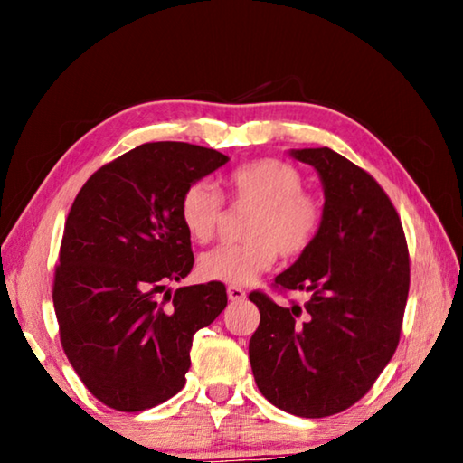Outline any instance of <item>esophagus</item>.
Returning <instances> with one entry per match:
<instances>
[{"instance_id": "esophagus-1", "label": "esophagus", "mask_w": 463, "mask_h": 463, "mask_svg": "<svg viewBox=\"0 0 463 463\" xmlns=\"http://www.w3.org/2000/svg\"><path fill=\"white\" fill-rule=\"evenodd\" d=\"M226 294H229V300H232V302H241V300H245V298H247L245 289L239 288V286H229Z\"/></svg>"}]
</instances>
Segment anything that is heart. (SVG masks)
Here are the masks:
<instances>
[{
  "label": "heart",
  "mask_w": 463,
  "mask_h": 463,
  "mask_svg": "<svg viewBox=\"0 0 463 463\" xmlns=\"http://www.w3.org/2000/svg\"><path fill=\"white\" fill-rule=\"evenodd\" d=\"M237 208H253L242 231L247 241L216 247L200 257L203 279L245 286L276 263L278 255L296 260L315 245L325 224V206L304 190L300 169L279 159H260L224 177ZM179 218L195 242L213 241L221 231L224 202L214 185L194 182L179 200Z\"/></svg>",
  "instance_id": "obj_1"
}]
</instances>
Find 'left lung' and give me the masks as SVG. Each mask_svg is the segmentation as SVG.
Here are the masks:
<instances>
[{
    "label": "left lung",
    "instance_id": "8db88e82",
    "mask_svg": "<svg viewBox=\"0 0 463 463\" xmlns=\"http://www.w3.org/2000/svg\"><path fill=\"white\" fill-rule=\"evenodd\" d=\"M292 155L318 171L325 224L271 286L310 298L279 307L250 292L261 320L249 359L271 404L323 419L364 398L394 355L411 286L409 247L394 203L367 171L326 146Z\"/></svg>",
    "mask_w": 463,
    "mask_h": 463
}]
</instances>
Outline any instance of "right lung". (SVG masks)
I'll return each mask as SVG.
<instances>
[{
  "mask_svg": "<svg viewBox=\"0 0 463 463\" xmlns=\"http://www.w3.org/2000/svg\"><path fill=\"white\" fill-rule=\"evenodd\" d=\"M226 161L214 148L145 143L99 167L69 210L54 315L73 370L109 409L138 412L175 396L194 335L226 307L221 281L167 289L194 268L182 194Z\"/></svg>",
  "mask_w": 463,
  "mask_h": 463,
  "instance_id": "add662e5",
  "label": "right lung"
}]
</instances>
